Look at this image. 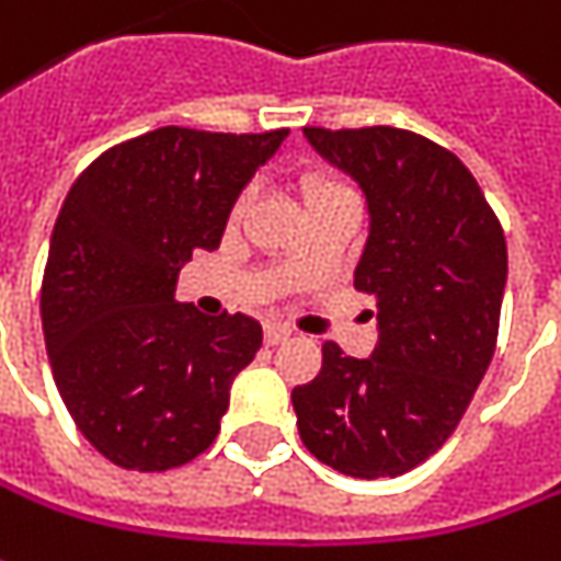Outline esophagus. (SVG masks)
Segmentation results:
<instances>
[{"mask_svg": "<svg viewBox=\"0 0 561 561\" xmlns=\"http://www.w3.org/2000/svg\"><path fill=\"white\" fill-rule=\"evenodd\" d=\"M288 339H291V329L282 323H266V345H282Z\"/></svg>", "mask_w": 561, "mask_h": 561, "instance_id": "34e87169", "label": "esophagus"}]
</instances>
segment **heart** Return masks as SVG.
<instances>
[{
    "label": "heart",
    "instance_id": "obj_1",
    "mask_svg": "<svg viewBox=\"0 0 561 561\" xmlns=\"http://www.w3.org/2000/svg\"><path fill=\"white\" fill-rule=\"evenodd\" d=\"M329 184L335 182H307V194H313V191H320V187H329ZM244 207H248V194L234 204V213H244Z\"/></svg>",
    "mask_w": 561,
    "mask_h": 561
}]
</instances>
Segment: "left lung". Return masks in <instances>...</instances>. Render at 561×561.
Here are the masks:
<instances>
[{"mask_svg":"<svg viewBox=\"0 0 561 561\" xmlns=\"http://www.w3.org/2000/svg\"><path fill=\"white\" fill-rule=\"evenodd\" d=\"M370 216L354 288L377 298V348L323 345V370L291 392L298 433L339 474L399 477L458 426L486 374L508 276L505 234L465 162L402 128H305Z\"/></svg>","mask_w":561,"mask_h":561,"instance_id":"obj_1","label":"left lung"}]
</instances>
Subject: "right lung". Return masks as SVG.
I'll list each match as a JSON object with an SVG mask.
<instances>
[{
  "label": "right lung",
  "mask_w": 561,
  "mask_h": 561,
  "mask_svg": "<svg viewBox=\"0 0 561 561\" xmlns=\"http://www.w3.org/2000/svg\"><path fill=\"white\" fill-rule=\"evenodd\" d=\"M285 137L169 125L106 150L71 184L43 273V339L68 414L112 465L169 471L216 439L263 329L244 313L204 317L175 285L194 251L219 248Z\"/></svg>",
  "instance_id": "obj_1"
}]
</instances>
